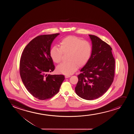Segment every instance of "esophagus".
<instances>
[{
  "mask_svg": "<svg viewBox=\"0 0 134 134\" xmlns=\"http://www.w3.org/2000/svg\"><path fill=\"white\" fill-rule=\"evenodd\" d=\"M70 77V75H66L65 76V78H69Z\"/></svg>",
  "mask_w": 134,
  "mask_h": 134,
  "instance_id": "34e87169",
  "label": "esophagus"
}]
</instances>
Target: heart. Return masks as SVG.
Wrapping results in <instances>:
<instances>
[{"mask_svg": "<svg viewBox=\"0 0 134 134\" xmlns=\"http://www.w3.org/2000/svg\"><path fill=\"white\" fill-rule=\"evenodd\" d=\"M92 51V45L87 41L81 40L75 36H69L61 40L60 48L56 46L52 47L50 55L54 62L59 63L63 53H68L69 61L59 64L57 70L59 73L70 75L77 70L78 66H83L88 62Z\"/></svg>", "mask_w": 134, "mask_h": 134, "instance_id": "heart-1", "label": "heart"}]
</instances>
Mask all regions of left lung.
I'll return each mask as SVG.
<instances>
[{
	"mask_svg": "<svg viewBox=\"0 0 134 134\" xmlns=\"http://www.w3.org/2000/svg\"><path fill=\"white\" fill-rule=\"evenodd\" d=\"M89 36L92 41V54L80 70L75 92L83 99L92 100L103 95L112 85L115 59L108 44L96 36Z\"/></svg>",
	"mask_w": 134,
	"mask_h": 134,
	"instance_id": "8db88e82",
	"label": "left lung"
}]
</instances>
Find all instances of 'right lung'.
Returning <instances> with one entry per match:
<instances>
[{
	"label": "right lung",
	"instance_id": "add662e5",
	"mask_svg": "<svg viewBox=\"0 0 134 134\" xmlns=\"http://www.w3.org/2000/svg\"><path fill=\"white\" fill-rule=\"evenodd\" d=\"M59 35H40L24 48L20 58V77L28 91L39 100L49 99L58 93L64 76L48 75L55 66L50 55L52 43Z\"/></svg>",
	"mask_w": 134,
	"mask_h": 134
}]
</instances>
